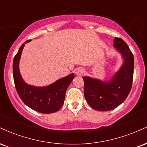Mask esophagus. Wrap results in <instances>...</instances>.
Instances as JSON below:
<instances>
[{
	"mask_svg": "<svg viewBox=\"0 0 147 147\" xmlns=\"http://www.w3.org/2000/svg\"><path fill=\"white\" fill-rule=\"evenodd\" d=\"M85 74V70L82 68H77L75 69V75L77 76H82Z\"/></svg>",
	"mask_w": 147,
	"mask_h": 147,
	"instance_id": "1",
	"label": "esophagus"
}]
</instances>
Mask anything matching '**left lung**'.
Instances as JSON below:
<instances>
[{
  "mask_svg": "<svg viewBox=\"0 0 147 147\" xmlns=\"http://www.w3.org/2000/svg\"><path fill=\"white\" fill-rule=\"evenodd\" d=\"M113 47L122 59L119 70L109 80L103 81L85 76L84 96L93 109L109 111L124 102L132 86L134 58L127 44L119 38L113 41Z\"/></svg>",
  "mask_w": 147,
  "mask_h": 147,
  "instance_id": "1",
  "label": "left lung"
}]
</instances>
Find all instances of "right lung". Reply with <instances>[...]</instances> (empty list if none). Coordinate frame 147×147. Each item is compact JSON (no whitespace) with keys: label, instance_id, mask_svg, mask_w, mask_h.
I'll return each instance as SVG.
<instances>
[{"label":"right lung","instance_id":"add662e5","mask_svg":"<svg viewBox=\"0 0 147 147\" xmlns=\"http://www.w3.org/2000/svg\"><path fill=\"white\" fill-rule=\"evenodd\" d=\"M26 41L21 45L13 61L14 81L20 98L25 105L37 112L44 114L58 111L64 103L67 88L73 80L74 73L68 75L45 86H35L25 82L19 70V61Z\"/></svg>","mask_w":147,"mask_h":147}]
</instances>
